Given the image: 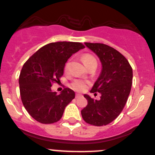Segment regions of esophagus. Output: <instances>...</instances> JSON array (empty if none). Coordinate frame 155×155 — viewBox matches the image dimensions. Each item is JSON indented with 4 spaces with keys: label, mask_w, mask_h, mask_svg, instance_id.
<instances>
[{
    "label": "esophagus",
    "mask_w": 155,
    "mask_h": 155,
    "mask_svg": "<svg viewBox=\"0 0 155 155\" xmlns=\"http://www.w3.org/2000/svg\"><path fill=\"white\" fill-rule=\"evenodd\" d=\"M82 97V94H76V98L77 99V98H79V97Z\"/></svg>",
    "instance_id": "34e87169"
}]
</instances>
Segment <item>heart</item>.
Wrapping results in <instances>:
<instances>
[{
    "instance_id": "heart-1",
    "label": "heart",
    "mask_w": 155,
    "mask_h": 155,
    "mask_svg": "<svg viewBox=\"0 0 155 155\" xmlns=\"http://www.w3.org/2000/svg\"><path fill=\"white\" fill-rule=\"evenodd\" d=\"M82 61L83 63H84V66L87 67L90 64H91V63L97 62V60H96V58H94L92 55L84 54V56H82ZM68 67H69V63L68 62L66 63L64 67L65 71H68ZM87 84H88V82H86V81L84 80H82V79H76V80L73 81L71 85H72V87L74 90L77 91H82L87 87Z\"/></svg>"
}]
</instances>
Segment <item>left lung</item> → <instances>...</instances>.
<instances>
[{
  "label": "left lung",
  "mask_w": 155,
  "mask_h": 155,
  "mask_svg": "<svg viewBox=\"0 0 155 155\" xmlns=\"http://www.w3.org/2000/svg\"><path fill=\"white\" fill-rule=\"evenodd\" d=\"M102 64V70L91 92L101 94L99 100L84 94L87 106L81 110L83 120L88 124L102 126L120 115L127 102L133 79V71L128 60L120 52L100 43H84Z\"/></svg>",
  "instance_id": "left-lung-1"
}]
</instances>
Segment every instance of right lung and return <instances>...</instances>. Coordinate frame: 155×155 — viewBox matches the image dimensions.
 Segmentation results:
<instances>
[{
	"mask_svg": "<svg viewBox=\"0 0 155 155\" xmlns=\"http://www.w3.org/2000/svg\"><path fill=\"white\" fill-rule=\"evenodd\" d=\"M84 46L79 42L59 41L41 48L23 66L19 76L21 101L29 114L43 124L58 122L65 107L75 98L74 91L65 87L59 94L51 90L59 82L65 63Z\"/></svg>",
	"mask_w": 155,
	"mask_h": 155,
	"instance_id": "obj_1",
	"label": "right lung"
}]
</instances>
